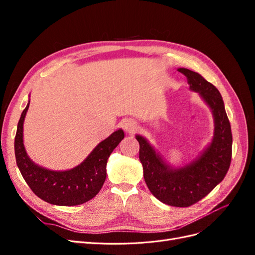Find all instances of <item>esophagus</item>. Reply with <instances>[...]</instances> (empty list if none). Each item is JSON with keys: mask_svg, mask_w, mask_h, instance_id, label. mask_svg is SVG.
<instances>
[{"mask_svg": "<svg viewBox=\"0 0 255 255\" xmlns=\"http://www.w3.org/2000/svg\"><path fill=\"white\" fill-rule=\"evenodd\" d=\"M123 128L128 133H134L137 129V123L133 119H126L123 121Z\"/></svg>", "mask_w": 255, "mask_h": 255, "instance_id": "34e87169", "label": "esophagus"}]
</instances>
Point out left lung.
Wrapping results in <instances>:
<instances>
[{"mask_svg":"<svg viewBox=\"0 0 255 255\" xmlns=\"http://www.w3.org/2000/svg\"><path fill=\"white\" fill-rule=\"evenodd\" d=\"M187 78L189 88L199 95L212 110L215 132L210 145L197 159L181 168H172L161 159L144 137L139 142V159L143 177L151 194L165 204L188 207L207 196L225 179L232 158V132L219 90L203 76L180 68Z\"/></svg>","mask_w":255,"mask_h":255,"instance_id":"obj_1","label":"left lung"}]
</instances>
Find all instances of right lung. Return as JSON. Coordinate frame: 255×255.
Returning a JSON list of instances; mask_svg holds the SVG:
<instances>
[{"mask_svg":"<svg viewBox=\"0 0 255 255\" xmlns=\"http://www.w3.org/2000/svg\"><path fill=\"white\" fill-rule=\"evenodd\" d=\"M29 102L22 112L14 137L19 170L34 194L43 201L61 206L80 205L96 197L106 179L107 159L125 137L122 129L100 142L82 164L70 170L54 171L36 165L23 144V122Z\"/></svg>","mask_w":255,"mask_h":255,"instance_id":"obj_1","label":"right lung"}]
</instances>
